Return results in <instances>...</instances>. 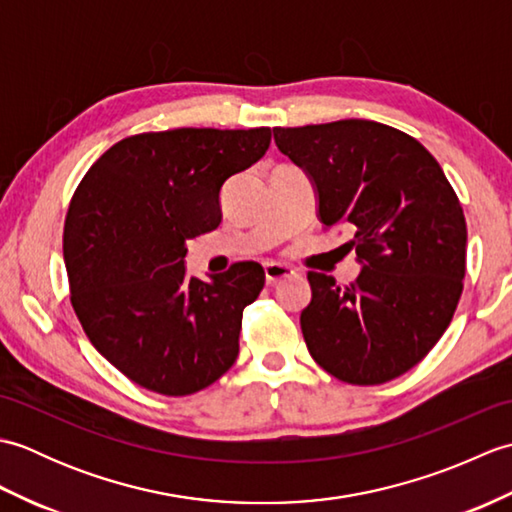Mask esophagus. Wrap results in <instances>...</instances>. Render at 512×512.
Returning a JSON list of instances; mask_svg holds the SVG:
<instances>
[{
    "label": "esophagus",
    "mask_w": 512,
    "mask_h": 512,
    "mask_svg": "<svg viewBox=\"0 0 512 512\" xmlns=\"http://www.w3.org/2000/svg\"><path fill=\"white\" fill-rule=\"evenodd\" d=\"M264 273H266V284L268 286H275V284H279V281L295 277V270L284 266V264H275V262L266 264L264 266Z\"/></svg>",
    "instance_id": "obj_1"
}]
</instances>
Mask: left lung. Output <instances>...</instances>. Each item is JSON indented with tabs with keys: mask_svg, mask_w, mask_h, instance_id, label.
Here are the masks:
<instances>
[{
	"mask_svg": "<svg viewBox=\"0 0 512 512\" xmlns=\"http://www.w3.org/2000/svg\"><path fill=\"white\" fill-rule=\"evenodd\" d=\"M312 178L323 228L350 226L363 270L347 286L308 273L301 312L310 356L350 385H383L418 365L449 328L466 275V220L438 160L416 138L347 118L275 127Z\"/></svg>",
	"mask_w": 512,
	"mask_h": 512,
	"instance_id": "8db88e82",
	"label": "left lung"
}]
</instances>
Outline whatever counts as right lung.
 <instances>
[{"mask_svg": "<svg viewBox=\"0 0 512 512\" xmlns=\"http://www.w3.org/2000/svg\"><path fill=\"white\" fill-rule=\"evenodd\" d=\"M270 127H180L118 140L76 187L63 226L70 301L92 345L132 383L189 396L235 363L264 268L187 277V242L222 222L220 189L266 154Z\"/></svg>", "mask_w": 512, "mask_h": 512, "instance_id": "obj_1", "label": "right lung"}]
</instances>
